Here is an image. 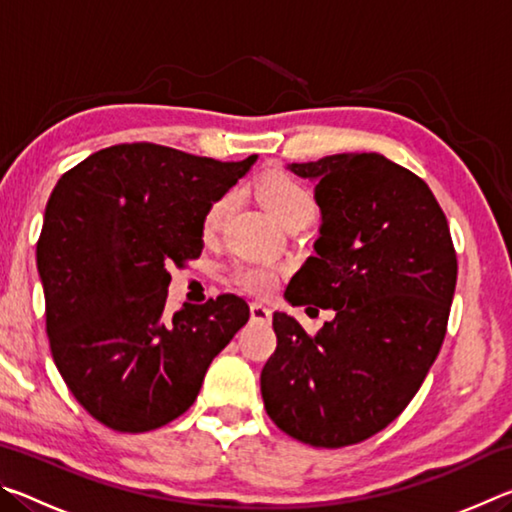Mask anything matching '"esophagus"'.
<instances>
[{
	"mask_svg": "<svg viewBox=\"0 0 512 512\" xmlns=\"http://www.w3.org/2000/svg\"><path fill=\"white\" fill-rule=\"evenodd\" d=\"M271 316V309L264 307L262 302H253V305H250V320H253V323H271Z\"/></svg>",
	"mask_w": 512,
	"mask_h": 512,
	"instance_id": "34e87169",
	"label": "esophagus"
}]
</instances>
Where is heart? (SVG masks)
Returning <instances> with one entry per match:
<instances>
[{
    "label": "heart",
    "instance_id": "obj_1",
    "mask_svg": "<svg viewBox=\"0 0 512 512\" xmlns=\"http://www.w3.org/2000/svg\"><path fill=\"white\" fill-rule=\"evenodd\" d=\"M257 194L266 203L268 210L280 221L284 228L296 221H311L316 216L314 194L305 185L293 180L284 173H271L257 183ZM232 205V196L225 194L219 201H214L203 219L205 232H214L225 219ZM235 277L241 287L255 293H266L275 287L277 271L268 264H239L235 268Z\"/></svg>",
    "mask_w": 512,
    "mask_h": 512
}]
</instances>
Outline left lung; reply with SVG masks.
Segmentation results:
<instances>
[{
    "label": "left lung",
    "instance_id": "left-lung-1",
    "mask_svg": "<svg viewBox=\"0 0 512 512\" xmlns=\"http://www.w3.org/2000/svg\"><path fill=\"white\" fill-rule=\"evenodd\" d=\"M289 171L316 183L323 223L284 298L334 318L309 336L275 311L262 397L291 438L345 447L388 427L422 386L447 332L456 250L427 183L384 155L336 153Z\"/></svg>",
    "mask_w": 512,
    "mask_h": 512
}]
</instances>
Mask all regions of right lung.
<instances>
[{"instance_id": "1", "label": "right lung", "mask_w": 512, "mask_h": 512, "mask_svg": "<svg viewBox=\"0 0 512 512\" xmlns=\"http://www.w3.org/2000/svg\"><path fill=\"white\" fill-rule=\"evenodd\" d=\"M255 160L117 144L56 183L36 248L47 336L67 388L106 427L142 433L183 415L248 323L232 293L171 318L164 305L167 268L201 255L207 210Z\"/></svg>"}]
</instances>
